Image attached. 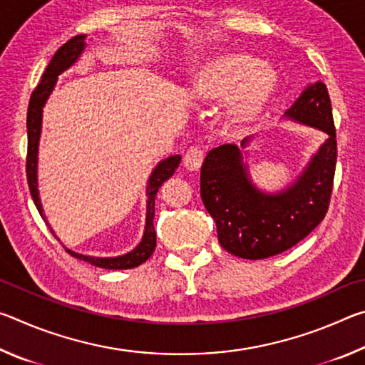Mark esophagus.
<instances>
[{
  "mask_svg": "<svg viewBox=\"0 0 365 365\" xmlns=\"http://www.w3.org/2000/svg\"><path fill=\"white\" fill-rule=\"evenodd\" d=\"M202 159H205V151H202L201 148L195 146V148H191V150H188L187 154H185L183 164L188 170H197L201 168Z\"/></svg>",
  "mask_w": 365,
  "mask_h": 365,
  "instance_id": "esophagus-1",
  "label": "esophagus"
}]
</instances>
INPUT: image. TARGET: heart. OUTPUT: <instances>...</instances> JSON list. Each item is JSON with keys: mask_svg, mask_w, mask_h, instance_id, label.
Masks as SVG:
<instances>
[{"mask_svg": "<svg viewBox=\"0 0 365 365\" xmlns=\"http://www.w3.org/2000/svg\"><path fill=\"white\" fill-rule=\"evenodd\" d=\"M275 85V72L246 53H220L207 59L191 78L190 90L201 103L227 100L233 122H250L261 113Z\"/></svg>", "mask_w": 365, "mask_h": 365, "instance_id": "1", "label": "heart"}]
</instances>
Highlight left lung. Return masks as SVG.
<instances>
[{"mask_svg": "<svg viewBox=\"0 0 365 365\" xmlns=\"http://www.w3.org/2000/svg\"><path fill=\"white\" fill-rule=\"evenodd\" d=\"M283 117L327 133L304 170L282 191L259 190L250 177L240 148L222 145L201 165V200L217 227L219 243L243 259H265L306 238L329 209L336 165V132L331 103L322 82L309 85Z\"/></svg>", "mask_w": 365, "mask_h": 365, "instance_id": "1", "label": "left lung"}]
</instances>
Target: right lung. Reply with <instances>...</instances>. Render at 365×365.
I'll return each instance as SVG.
<instances>
[{
  "label": "right lung",
  "mask_w": 365,
  "mask_h": 365,
  "mask_svg": "<svg viewBox=\"0 0 365 365\" xmlns=\"http://www.w3.org/2000/svg\"><path fill=\"white\" fill-rule=\"evenodd\" d=\"M85 38L86 35H77L66 41L56 53H54L53 59L49 61L45 73H43L41 82L34 90L32 96H30L29 110H27V135H29V148H27V182L30 188V195L34 197V202L36 209H38L43 220H46L45 212H43V206L40 201V191H38V145H40V135H41V120H43V108L48 101L49 95L56 86L58 77L64 71L69 69L77 63L80 54L85 49ZM182 156L175 154V156H169L168 159H163L158 163L156 168L151 172L150 178H148L146 187V220H145V232L141 237V242L135 246V248L127 252V255L115 256V257H95V256H85L78 255L76 251H69L73 257L82 259L90 264L96 265L101 269L109 270H122V269H133L138 267L140 264L150 259L154 248H156V230H154L153 219H154V200H156L158 190L168 178L174 175L175 169L180 164ZM49 227V224H48ZM53 232V230H51ZM54 233V232H53ZM56 237V235H54Z\"/></svg>",
  "instance_id": "right-lung-1"
}]
</instances>
